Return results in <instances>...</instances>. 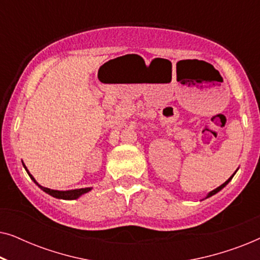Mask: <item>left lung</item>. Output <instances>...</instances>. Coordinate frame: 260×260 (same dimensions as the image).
Wrapping results in <instances>:
<instances>
[{"mask_svg": "<svg viewBox=\"0 0 260 260\" xmlns=\"http://www.w3.org/2000/svg\"><path fill=\"white\" fill-rule=\"evenodd\" d=\"M234 174H236V173H234ZM234 174H233V175H232V176H231V177H230V179H229V180H227V181H226V182H225V183H222V184H221V186H219L218 188H215V189H214V190H212V191H211V193H209V194H208V195H207V197H206V198H209V197H212V195H214V194H216V193H218V191H220V190H221V189H222V188H223V187H225V186H226V184H227V183H229L231 180H232V177L234 176Z\"/></svg>", "mask_w": 260, "mask_h": 260, "instance_id": "obj_1", "label": "left lung"}]
</instances>
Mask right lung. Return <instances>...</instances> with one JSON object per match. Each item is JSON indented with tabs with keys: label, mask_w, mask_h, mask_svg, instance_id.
Returning <instances> with one entry per match:
<instances>
[{
	"label": "right lung",
	"mask_w": 260,
	"mask_h": 260,
	"mask_svg": "<svg viewBox=\"0 0 260 260\" xmlns=\"http://www.w3.org/2000/svg\"><path fill=\"white\" fill-rule=\"evenodd\" d=\"M22 165H23V162H22ZM23 167H24V169H26V172L28 173V175H29L30 179L35 182V184H38V186L40 187L41 189L45 191V193L49 194L53 198L63 199V200H74V199H78L79 197H81V195H83V194L87 193V191H90L92 189V188H80V189H72V190H54V189H49V188H46V187L40 186V184H39L37 181H35L34 177L30 175V173L28 172V169L26 168V166L23 165Z\"/></svg>",
	"instance_id": "1"
}]
</instances>
